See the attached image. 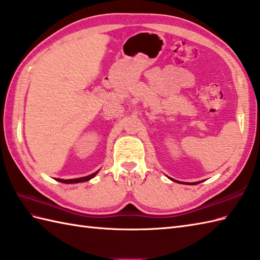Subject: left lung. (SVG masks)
<instances>
[{"label":"left lung","mask_w":260,"mask_h":260,"mask_svg":"<svg viewBox=\"0 0 260 260\" xmlns=\"http://www.w3.org/2000/svg\"><path fill=\"white\" fill-rule=\"evenodd\" d=\"M177 182H178V181H177ZM193 183H194V184H197V183H199V182H193ZM193 183H191V184H193Z\"/></svg>","instance_id":"8db88e82"}]
</instances>
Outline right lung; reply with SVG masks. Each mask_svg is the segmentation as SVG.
Listing matches in <instances>:
<instances>
[{"instance_id": "1", "label": "right lung", "mask_w": 260, "mask_h": 260, "mask_svg": "<svg viewBox=\"0 0 260 260\" xmlns=\"http://www.w3.org/2000/svg\"><path fill=\"white\" fill-rule=\"evenodd\" d=\"M98 174V171L94 172V174H92L90 176H86V177H82V178H77V179H70V180H63V179H56L57 181L63 182V183H78V182H83V181H88L90 179L93 178L95 175Z\"/></svg>"}]
</instances>
